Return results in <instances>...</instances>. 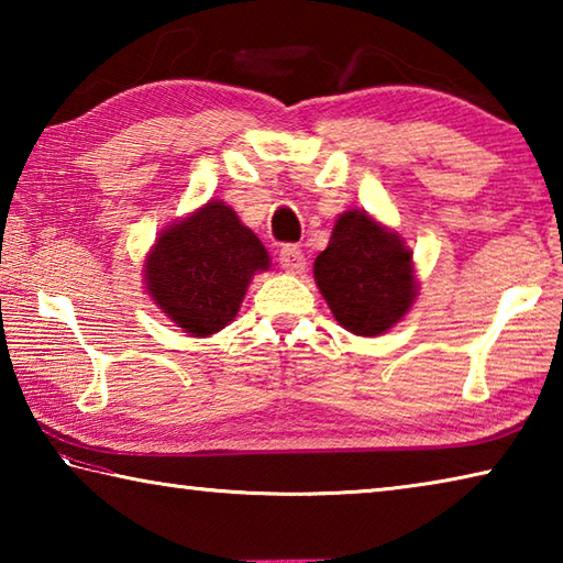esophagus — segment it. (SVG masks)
<instances>
[{
    "label": "esophagus",
    "instance_id": "1",
    "mask_svg": "<svg viewBox=\"0 0 563 563\" xmlns=\"http://www.w3.org/2000/svg\"><path fill=\"white\" fill-rule=\"evenodd\" d=\"M280 265L283 271L288 273H302L305 271V255L300 251V245H283L280 251Z\"/></svg>",
    "mask_w": 563,
    "mask_h": 563
}]
</instances>
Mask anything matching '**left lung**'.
<instances>
[{
    "mask_svg": "<svg viewBox=\"0 0 563 563\" xmlns=\"http://www.w3.org/2000/svg\"><path fill=\"white\" fill-rule=\"evenodd\" d=\"M312 273L335 320L362 338L383 335L417 298L412 251L365 211L338 218Z\"/></svg>",
    "mask_w": 563,
    "mask_h": 563,
    "instance_id": "left-lung-1",
    "label": "left lung"
}]
</instances>
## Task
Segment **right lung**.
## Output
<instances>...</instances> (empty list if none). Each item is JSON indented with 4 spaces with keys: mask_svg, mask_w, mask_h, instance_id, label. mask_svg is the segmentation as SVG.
<instances>
[{
    "mask_svg": "<svg viewBox=\"0 0 563 563\" xmlns=\"http://www.w3.org/2000/svg\"><path fill=\"white\" fill-rule=\"evenodd\" d=\"M271 258L231 206L208 201L168 225L146 255L151 298L190 338H208L231 322L255 273Z\"/></svg>",
    "mask_w": 563,
    "mask_h": 563,
    "instance_id": "1",
    "label": "right lung"
}]
</instances>
